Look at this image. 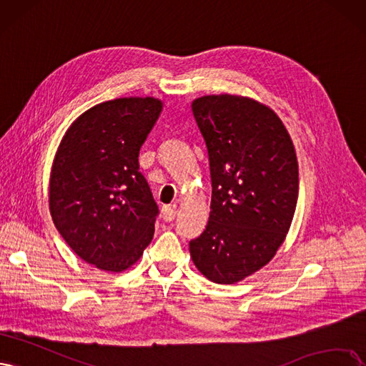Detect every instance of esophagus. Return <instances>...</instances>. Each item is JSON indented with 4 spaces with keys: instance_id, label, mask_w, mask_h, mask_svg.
Listing matches in <instances>:
<instances>
[{
    "instance_id": "34e87169",
    "label": "esophagus",
    "mask_w": 366,
    "mask_h": 366,
    "mask_svg": "<svg viewBox=\"0 0 366 366\" xmlns=\"http://www.w3.org/2000/svg\"><path fill=\"white\" fill-rule=\"evenodd\" d=\"M176 214H178V211H176L174 207L166 205V207H162V209H161V216L166 222H172L176 217Z\"/></svg>"
}]
</instances>
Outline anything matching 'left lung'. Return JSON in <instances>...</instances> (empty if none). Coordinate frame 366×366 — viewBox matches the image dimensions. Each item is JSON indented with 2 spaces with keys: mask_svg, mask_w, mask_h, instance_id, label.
Segmentation results:
<instances>
[{
  "mask_svg": "<svg viewBox=\"0 0 366 366\" xmlns=\"http://www.w3.org/2000/svg\"><path fill=\"white\" fill-rule=\"evenodd\" d=\"M209 161L211 211L190 240L208 280L234 285L270 262L298 202V159L278 115L255 100L205 96L192 104Z\"/></svg>",
  "mask_w": 366,
  "mask_h": 366,
  "instance_id": "left-lung-1",
  "label": "left lung"
}]
</instances>
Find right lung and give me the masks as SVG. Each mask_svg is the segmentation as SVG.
<instances>
[{
    "instance_id": "1",
    "label": "right lung",
    "mask_w": 366,
    "mask_h": 366,
    "mask_svg": "<svg viewBox=\"0 0 366 366\" xmlns=\"http://www.w3.org/2000/svg\"><path fill=\"white\" fill-rule=\"evenodd\" d=\"M162 103L129 97L94 106L68 129L50 176V213L68 246L108 272L131 267L159 214L138 155Z\"/></svg>"
}]
</instances>
